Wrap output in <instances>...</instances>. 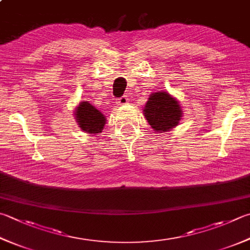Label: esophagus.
Here are the masks:
<instances>
[{"label": "esophagus", "instance_id": "34e87169", "mask_svg": "<svg viewBox=\"0 0 250 250\" xmlns=\"http://www.w3.org/2000/svg\"><path fill=\"white\" fill-rule=\"evenodd\" d=\"M127 103H128V98H127V96H123L119 99V101H117V104L120 105H125Z\"/></svg>", "mask_w": 250, "mask_h": 250}]
</instances>
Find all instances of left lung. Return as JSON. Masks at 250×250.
<instances>
[{
  "label": "left lung",
  "mask_w": 250,
  "mask_h": 250,
  "mask_svg": "<svg viewBox=\"0 0 250 250\" xmlns=\"http://www.w3.org/2000/svg\"><path fill=\"white\" fill-rule=\"evenodd\" d=\"M143 113L155 133H167L175 128L183 117L180 101L167 91L151 93Z\"/></svg>",
  "instance_id": "1"
}]
</instances>
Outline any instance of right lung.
<instances>
[{"label": "right lung", "mask_w": 250, "mask_h": 250, "mask_svg": "<svg viewBox=\"0 0 250 250\" xmlns=\"http://www.w3.org/2000/svg\"><path fill=\"white\" fill-rule=\"evenodd\" d=\"M74 116L79 128L90 135L102 133L106 124V117L88 101L79 102L74 111Z\"/></svg>", "instance_id": "1"}]
</instances>
